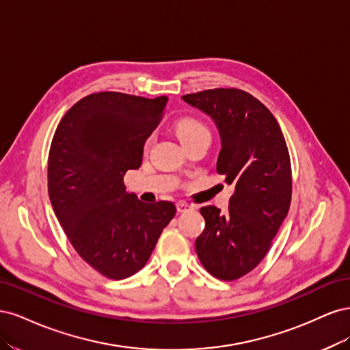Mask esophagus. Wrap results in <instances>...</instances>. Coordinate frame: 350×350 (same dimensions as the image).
<instances>
[{
  "label": "esophagus",
  "mask_w": 350,
  "mask_h": 350,
  "mask_svg": "<svg viewBox=\"0 0 350 350\" xmlns=\"http://www.w3.org/2000/svg\"><path fill=\"white\" fill-rule=\"evenodd\" d=\"M193 208H194V206L185 203V201H178V203H176V210L179 211V213H184V211H189Z\"/></svg>",
  "instance_id": "34e87169"
}]
</instances>
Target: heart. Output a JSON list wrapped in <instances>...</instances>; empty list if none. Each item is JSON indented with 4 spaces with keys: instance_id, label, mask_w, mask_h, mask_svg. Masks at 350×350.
Here are the masks:
<instances>
[{
    "instance_id": "1",
    "label": "heart",
    "mask_w": 350,
    "mask_h": 350,
    "mask_svg": "<svg viewBox=\"0 0 350 350\" xmlns=\"http://www.w3.org/2000/svg\"><path fill=\"white\" fill-rule=\"evenodd\" d=\"M175 131H176V135L179 137V140H181L183 143L187 140L194 139V137H197V135H203V134L210 135L207 126L196 118L179 120L175 125Z\"/></svg>"
}]
</instances>
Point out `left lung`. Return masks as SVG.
<instances>
[{
	"instance_id": "left-lung-1",
	"label": "left lung",
	"mask_w": 350,
	"mask_h": 350,
	"mask_svg": "<svg viewBox=\"0 0 350 350\" xmlns=\"http://www.w3.org/2000/svg\"><path fill=\"white\" fill-rule=\"evenodd\" d=\"M183 99L215 122L221 146L216 169L235 185L225 215L215 206L200 208L206 226L196 239L197 256L215 278L237 280L266 257L288 216V147L273 113L247 92L213 89Z\"/></svg>"
}]
</instances>
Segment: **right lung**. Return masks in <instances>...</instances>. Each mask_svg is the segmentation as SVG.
I'll return each mask as SVG.
<instances>
[{
  "label": "right lung",
  "mask_w": 350,
  "mask_h": 350,
  "mask_svg": "<svg viewBox=\"0 0 350 350\" xmlns=\"http://www.w3.org/2000/svg\"><path fill=\"white\" fill-rule=\"evenodd\" d=\"M166 103V96L93 93L64 115L52 139V208L79 256L113 280L146 266L176 213L171 201L146 204L124 185L125 172L142 166L144 143Z\"/></svg>",
  "instance_id": "right-lung-1"
}]
</instances>
